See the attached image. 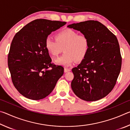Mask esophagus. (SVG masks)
I'll return each instance as SVG.
<instances>
[{"label": "esophagus", "mask_w": 130, "mask_h": 130, "mask_svg": "<svg viewBox=\"0 0 130 130\" xmlns=\"http://www.w3.org/2000/svg\"><path fill=\"white\" fill-rule=\"evenodd\" d=\"M70 69H69V68H64V72H65V73H67V72H70Z\"/></svg>", "instance_id": "1"}]
</instances>
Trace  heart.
<instances>
[{
	"label": "heart",
	"mask_w": 130,
	"mask_h": 130,
	"mask_svg": "<svg viewBox=\"0 0 130 130\" xmlns=\"http://www.w3.org/2000/svg\"><path fill=\"white\" fill-rule=\"evenodd\" d=\"M89 40L86 35L78 34L75 31L67 28L56 35V39L48 37L45 46L53 57H58L62 52L64 54L56 60L57 64L69 67L75 60L81 61L85 58L89 49Z\"/></svg>",
	"instance_id": "obj_1"
}]
</instances>
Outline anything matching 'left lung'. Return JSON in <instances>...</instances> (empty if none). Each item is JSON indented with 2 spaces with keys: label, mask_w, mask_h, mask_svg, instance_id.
<instances>
[{
  "label": "left lung",
  "mask_w": 130,
  "mask_h": 130,
  "mask_svg": "<svg viewBox=\"0 0 130 130\" xmlns=\"http://www.w3.org/2000/svg\"><path fill=\"white\" fill-rule=\"evenodd\" d=\"M68 27L80 31L89 40V49L77 67L72 69L71 87L87 102L100 100L115 87L122 67L119 44L112 32L96 21L73 23Z\"/></svg>",
  "instance_id": "left-lung-1"
}]
</instances>
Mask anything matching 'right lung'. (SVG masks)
<instances>
[{
    "label": "right lung",
    "instance_id": "1",
    "mask_svg": "<svg viewBox=\"0 0 130 130\" xmlns=\"http://www.w3.org/2000/svg\"><path fill=\"white\" fill-rule=\"evenodd\" d=\"M65 22L36 19L16 33L8 54V67L14 87L22 95L38 100L51 93L64 69L52 63L45 46L51 32Z\"/></svg>",
    "mask_w": 130,
    "mask_h": 130
}]
</instances>
